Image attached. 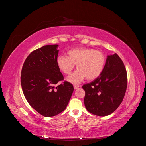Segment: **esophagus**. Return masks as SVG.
<instances>
[{"label": "esophagus", "mask_w": 146, "mask_h": 146, "mask_svg": "<svg viewBox=\"0 0 146 146\" xmlns=\"http://www.w3.org/2000/svg\"><path fill=\"white\" fill-rule=\"evenodd\" d=\"M78 85H74V90H77V89H78Z\"/></svg>", "instance_id": "34e87169"}]
</instances>
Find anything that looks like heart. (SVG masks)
Wrapping results in <instances>:
<instances>
[{"label":"heart","mask_w":146,"mask_h":146,"mask_svg":"<svg viewBox=\"0 0 146 146\" xmlns=\"http://www.w3.org/2000/svg\"><path fill=\"white\" fill-rule=\"evenodd\" d=\"M105 60L103 52L94 48L78 47L69 50L68 56H58L56 64L61 71L66 75L71 73L76 65L77 70L66 80L72 84H78L85 78L93 80L99 77L104 70Z\"/></svg>","instance_id":"b5f03b06"}]
</instances>
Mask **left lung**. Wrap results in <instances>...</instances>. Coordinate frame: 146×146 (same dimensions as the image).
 I'll return each instance as SVG.
<instances>
[{
	"instance_id": "left-lung-1",
	"label": "left lung",
	"mask_w": 146,
	"mask_h": 146,
	"mask_svg": "<svg viewBox=\"0 0 146 146\" xmlns=\"http://www.w3.org/2000/svg\"><path fill=\"white\" fill-rule=\"evenodd\" d=\"M127 86V71L122 60L116 54L108 55L100 76L82 86L88 111L99 116L111 114L122 102Z\"/></svg>"
}]
</instances>
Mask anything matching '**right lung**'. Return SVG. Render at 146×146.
Listing matches in <instances>:
<instances>
[{
  "instance_id": "add662e5",
  "label": "right lung",
  "mask_w": 146,
  "mask_h": 146,
  "mask_svg": "<svg viewBox=\"0 0 146 146\" xmlns=\"http://www.w3.org/2000/svg\"><path fill=\"white\" fill-rule=\"evenodd\" d=\"M58 45H46L32 52L23 66L21 83L26 100L45 117L57 115L66 109L74 91L71 83L64 82L56 64Z\"/></svg>"
}]
</instances>
